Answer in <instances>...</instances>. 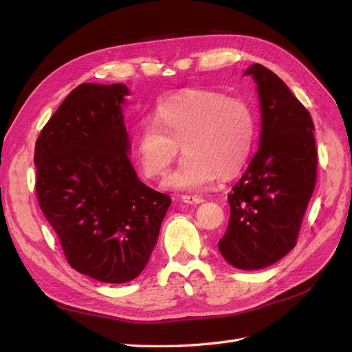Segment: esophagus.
<instances>
[{
	"instance_id": "34e87169",
	"label": "esophagus",
	"mask_w": 352,
	"mask_h": 352,
	"mask_svg": "<svg viewBox=\"0 0 352 352\" xmlns=\"http://www.w3.org/2000/svg\"><path fill=\"white\" fill-rule=\"evenodd\" d=\"M180 199L186 202V204H201V202L204 201L201 197H197V195H182Z\"/></svg>"
}]
</instances>
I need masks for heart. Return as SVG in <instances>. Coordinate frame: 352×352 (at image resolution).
I'll list each match as a JSON object with an SVG mask.
<instances>
[{"label":"heart","instance_id":"obj_1","mask_svg":"<svg viewBox=\"0 0 352 352\" xmlns=\"http://www.w3.org/2000/svg\"><path fill=\"white\" fill-rule=\"evenodd\" d=\"M258 136L251 105L212 91H186L157 105L153 123L136 132L133 154L146 179H163L180 151L185 160L168 177L176 190H202L247 167Z\"/></svg>","mask_w":352,"mask_h":352}]
</instances>
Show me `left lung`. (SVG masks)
<instances>
[{
  "instance_id": "left-lung-1",
  "label": "left lung",
  "mask_w": 352,
  "mask_h": 352,
  "mask_svg": "<svg viewBox=\"0 0 352 352\" xmlns=\"http://www.w3.org/2000/svg\"><path fill=\"white\" fill-rule=\"evenodd\" d=\"M248 74L261 102L260 146L228 195L230 219L219 250L233 267L257 270L295 247L318 158L311 116L285 82L258 63Z\"/></svg>"
}]
</instances>
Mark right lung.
Segmentation results:
<instances>
[{
	"instance_id": "1",
	"label": "right lung",
	"mask_w": 352,
	"mask_h": 352,
	"mask_svg": "<svg viewBox=\"0 0 352 352\" xmlns=\"http://www.w3.org/2000/svg\"><path fill=\"white\" fill-rule=\"evenodd\" d=\"M122 83H82L41 131L34 163L36 197L67 263L107 283L145 269L172 204L144 185L131 163Z\"/></svg>"
}]
</instances>
